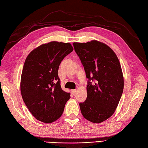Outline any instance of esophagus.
I'll return each mask as SVG.
<instances>
[{
    "mask_svg": "<svg viewBox=\"0 0 148 148\" xmlns=\"http://www.w3.org/2000/svg\"><path fill=\"white\" fill-rule=\"evenodd\" d=\"M76 92H77V90H71V92H72V95H76Z\"/></svg>",
    "mask_w": 148,
    "mask_h": 148,
    "instance_id": "obj_1",
    "label": "esophagus"
}]
</instances>
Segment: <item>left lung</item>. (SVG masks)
<instances>
[{
  "label": "left lung",
  "mask_w": 148,
  "mask_h": 148,
  "mask_svg": "<svg viewBox=\"0 0 148 148\" xmlns=\"http://www.w3.org/2000/svg\"><path fill=\"white\" fill-rule=\"evenodd\" d=\"M73 46L88 79L87 98L79 103L81 112L88 121L101 123L114 114L123 91L119 60L108 46L97 40Z\"/></svg>",
  "instance_id": "left-lung-1"
}]
</instances>
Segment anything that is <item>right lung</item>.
Wrapping results in <instances>:
<instances>
[{"mask_svg": "<svg viewBox=\"0 0 148 148\" xmlns=\"http://www.w3.org/2000/svg\"><path fill=\"white\" fill-rule=\"evenodd\" d=\"M73 51L70 43L56 41L44 44L28 55L23 65L20 88L22 98L37 119L46 123L62 116L71 93L60 86L59 65Z\"/></svg>", "mask_w": 148, "mask_h": 148, "instance_id": "right-lung-1", "label": "right lung"}]
</instances>
